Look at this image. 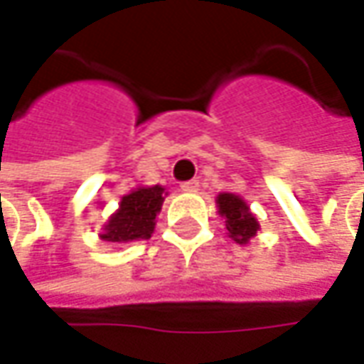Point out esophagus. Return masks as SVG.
I'll use <instances>...</instances> for the list:
<instances>
[{
    "mask_svg": "<svg viewBox=\"0 0 364 364\" xmlns=\"http://www.w3.org/2000/svg\"><path fill=\"white\" fill-rule=\"evenodd\" d=\"M181 189H183V191H187V193H193V191H198V189H199V181H198V179H191V181H183Z\"/></svg>",
    "mask_w": 364,
    "mask_h": 364,
    "instance_id": "esophagus-1",
    "label": "esophagus"
}]
</instances>
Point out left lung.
<instances>
[{
  "instance_id": "obj_1",
  "label": "left lung",
  "mask_w": 364,
  "mask_h": 364,
  "mask_svg": "<svg viewBox=\"0 0 364 364\" xmlns=\"http://www.w3.org/2000/svg\"><path fill=\"white\" fill-rule=\"evenodd\" d=\"M218 208L226 220V230L230 238H234L238 245H246L259 230L257 218L250 213L248 205L234 193H220Z\"/></svg>"
}]
</instances>
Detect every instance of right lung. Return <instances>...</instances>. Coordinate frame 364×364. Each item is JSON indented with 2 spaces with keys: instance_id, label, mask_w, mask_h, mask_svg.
I'll return each mask as SVG.
<instances>
[{
  "instance_id": "1",
  "label": "right lung",
  "mask_w": 364,
  "mask_h": 364,
  "mask_svg": "<svg viewBox=\"0 0 364 364\" xmlns=\"http://www.w3.org/2000/svg\"><path fill=\"white\" fill-rule=\"evenodd\" d=\"M161 185L140 187L132 193L124 196L119 201V210L105 224L102 238L107 242H136L151 238L154 230V218L161 212L163 193Z\"/></svg>"
}]
</instances>
